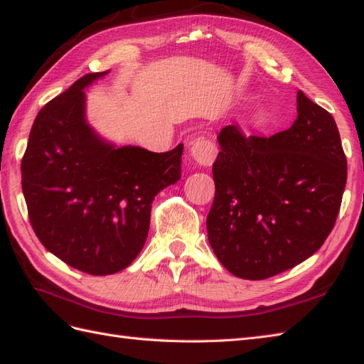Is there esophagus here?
Here are the masks:
<instances>
[{"instance_id":"1","label":"esophagus","mask_w":364,"mask_h":364,"mask_svg":"<svg viewBox=\"0 0 364 364\" xmlns=\"http://www.w3.org/2000/svg\"><path fill=\"white\" fill-rule=\"evenodd\" d=\"M191 154L197 164L200 166H211L215 156H218V145H215L210 137H198L192 142Z\"/></svg>"}]
</instances>
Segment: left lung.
Returning <instances> with one entry per match:
<instances>
[{
	"instance_id": "left-lung-1",
	"label": "left lung",
	"mask_w": 364,
	"mask_h": 364,
	"mask_svg": "<svg viewBox=\"0 0 364 364\" xmlns=\"http://www.w3.org/2000/svg\"><path fill=\"white\" fill-rule=\"evenodd\" d=\"M208 239L228 272L264 280L310 258L333 230L347 159L331 114L297 92V119L270 137L222 128Z\"/></svg>"
}]
</instances>
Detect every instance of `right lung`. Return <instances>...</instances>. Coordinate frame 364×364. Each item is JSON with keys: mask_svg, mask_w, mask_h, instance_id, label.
Wrapping results in <instances>:
<instances>
[{"mask_svg": "<svg viewBox=\"0 0 364 364\" xmlns=\"http://www.w3.org/2000/svg\"><path fill=\"white\" fill-rule=\"evenodd\" d=\"M87 73L46 103L21 159V189L38 241L90 275L128 267L142 250L153 198L181 178L183 144L166 153L103 141L86 120Z\"/></svg>", "mask_w": 364, "mask_h": 364, "instance_id": "add662e5", "label": "right lung"}]
</instances>
